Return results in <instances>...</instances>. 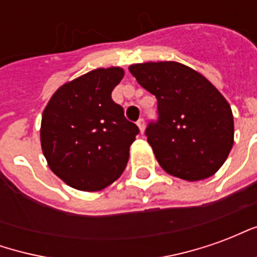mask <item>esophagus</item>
Segmentation results:
<instances>
[{
	"label": "esophagus",
	"instance_id": "34e87169",
	"mask_svg": "<svg viewBox=\"0 0 257 257\" xmlns=\"http://www.w3.org/2000/svg\"><path fill=\"white\" fill-rule=\"evenodd\" d=\"M136 125H138V128H139L140 134H143V131H145V128H146L145 119H143V118H140L139 121H138V122H136Z\"/></svg>",
	"mask_w": 257,
	"mask_h": 257
}]
</instances>
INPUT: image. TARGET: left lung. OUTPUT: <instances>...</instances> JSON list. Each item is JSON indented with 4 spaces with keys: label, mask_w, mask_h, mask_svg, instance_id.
Listing matches in <instances>:
<instances>
[{
    "label": "left lung",
    "mask_w": 257,
    "mask_h": 257,
    "mask_svg": "<svg viewBox=\"0 0 257 257\" xmlns=\"http://www.w3.org/2000/svg\"><path fill=\"white\" fill-rule=\"evenodd\" d=\"M129 71L157 97L160 118L146 135L162 169L187 182L215 175L234 145L226 97L202 74L178 62L131 64Z\"/></svg>",
    "instance_id": "8db88e82"
}]
</instances>
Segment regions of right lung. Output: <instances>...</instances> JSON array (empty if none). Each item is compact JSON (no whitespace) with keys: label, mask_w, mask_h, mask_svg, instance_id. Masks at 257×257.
<instances>
[{"label":"right lung","mask_w":257,"mask_h":257,"mask_svg":"<svg viewBox=\"0 0 257 257\" xmlns=\"http://www.w3.org/2000/svg\"><path fill=\"white\" fill-rule=\"evenodd\" d=\"M123 68H96L59 88L44 108L41 149L48 167L73 189L99 191L126 167L139 128L111 99Z\"/></svg>","instance_id":"1"}]
</instances>
